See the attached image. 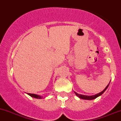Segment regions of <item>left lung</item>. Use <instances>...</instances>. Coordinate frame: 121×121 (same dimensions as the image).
<instances>
[{"instance_id":"1","label":"left lung","mask_w":121,"mask_h":121,"mask_svg":"<svg viewBox=\"0 0 121 121\" xmlns=\"http://www.w3.org/2000/svg\"><path fill=\"white\" fill-rule=\"evenodd\" d=\"M110 83V82H109ZM109 83L108 84L107 86L105 87V89H104L103 91H102L101 92H100V93H97V94L95 95H93V96H86V95H80V94H78V93H77L76 92H74L75 94L76 95V96H77L79 98H80V99H85V100H93V99H96V98H98V96H99L102 95L103 94V93L105 92V90L107 89V88L109 86Z\"/></svg>"}]
</instances>
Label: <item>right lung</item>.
I'll return each instance as SVG.
<instances>
[{"label": "right lung", "instance_id": "add662e5", "mask_svg": "<svg viewBox=\"0 0 121 121\" xmlns=\"http://www.w3.org/2000/svg\"><path fill=\"white\" fill-rule=\"evenodd\" d=\"M28 95H29L30 96L32 97V98H37V99H42V97L39 95H37L35 94H32V93H27Z\"/></svg>", "mask_w": 121, "mask_h": 121}]
</instances>
